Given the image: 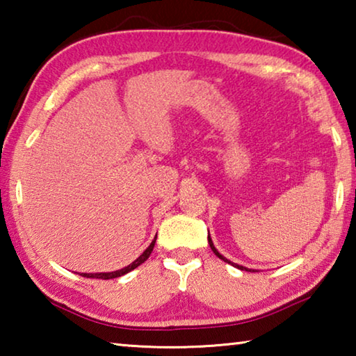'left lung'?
I'll use <instances>...</instances> for the list:
<instances>
[{"label": "left lung", "instance_id": "obj_1", "mask_svg": "<svg viewBox=\"0 0 356 356\" xmlns=\"http://www.w3.org/2000/svg\"><path fill=\"white\" fill-rule=\"evenodd\" d=\"M209 238V245H210V248H212V251L215 252V254L216 256H218L220 259H221V261H225V262H227V264H232L231 261H227V259L226 257H222L221 254H220V252H218V250H216L215 248V246H213V242H212V238H210V236L207 237ZM234 265V267H237V268H240V270H248V268H246V267H243V265H238V264H232ZM248 272H251V270H248ZM252 272H254V270H252Z\"/></svg>", "mask_w": 356, "mask_h": 356}]
</instances>
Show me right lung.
Masks as SVG:
<instances>
[{"label":"right lung","mask_w":356,"mask_h":356,"mask_svg":"<svg viewBox=\"0 0 356 356\" xmlns=\"http://www.w3.org/2000/svg\"><path fill=\"white\" fill-rule=\"evenodd\" d=\"M155 240H156V236H155V238L152 240V243H150V245L147 246L146 251H144L140 257L135 259V261L131 262L130 265H127V267H124V268H120V270H116V272H110V273H81V276H84V278H95V280H113V278H119V276H122V275H125V273L131 272V270H135V268L138 267V265H141L144 261H147V257L150 256V252H152V250H154Z\"/></svg>","instance_id":"1"}]
</instances>
